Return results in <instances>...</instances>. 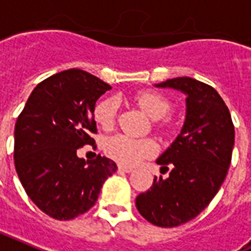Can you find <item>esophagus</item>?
Returning a JSON list of instances; mask_svg holds the SVG:
<instances>
[{
	"label": "esophagus",
	"instance_id": "34e87169",
	"mask_svg": "<svg viewBox=\"0 0 251 251\" xmlns=\"http://www.w3.org/2000/svg\"><path fill=\"white\" fill-rule=\"evenodd\" d=\"M118 171L126 172V174H129V172L133 171V168H131V167H126V166H122V164H120V166H118Z\"/></svg>",
	"mask_w": 251,
	"mask_h": 251
}]
</instances>
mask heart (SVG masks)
Returning a JSON list of instances; mask_svg holds the SVG:
<instances>
[{
    "label": "heart",
    "instance_id": "1",
    "mask_svg": "<svg viewBox=\"0 0 251 251\" xmlns=\"http://www.w3.org/2000/svg\"><path fill=\"white\" fill-rule=\"evenodd\" d=\"M135 101L145 112L154 120H162L170 110V101L158 92L146 91L135 96ZM118 112V101L116 97L102 99L95 108V120L102 129H112ZM105 152L110 158L126 166H134L156 152V145L149 138H133L125 134H116L109 137L104 145Z\"/></svg>",
    "mask_w": 251,
    "mask_h": 251
}]
</instances>
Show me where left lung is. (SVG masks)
I'll list each match as a JSON object with an SVG mask.
<instances>
[{
  "label": "left lung",
  "instance_id": "left-lung-1",
  "mask_svg": "<svg viewBox=\"0 0 251 251\" xmlns=\"http://www.w3.org/2000/svg\"><path fill=\"white\" fill-rule=\"evenodd\" d=\"M187 96L185 120L171 146L156 159L167 179H154L149 191L135 199L137 209L156 226L188 223L205 209L226 177L234 146L229 109L215 88L192 77L155 84Z\"/></svg>",
  "mask_w": 251,
  "mask_h": 251
}]
</instances>
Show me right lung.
<instances>
[{
  "label": "right lung",
  "instance_id": "1",
  "mask_svg": "<svg viewBox=\"0 0 251 251\" xmlns=\"http://www.w3.org/2000/svg\"><path fill=\"white\" fill-rule=\"evenodd\" d=\"M110 85L85 71H63L34 88L14 130L15 171L26 194L46 215L72 220L89 210L117 171L109 158H79L95 143L96 101Z\"/></svg>",
  "mask_w": 251,
  "mask_h": 251
}]
</instances>
